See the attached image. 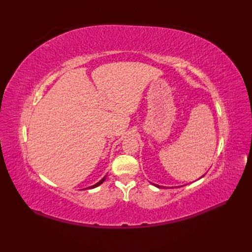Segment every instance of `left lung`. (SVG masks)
Masks as SVG:
<instances>
[{
	"label": "left lung",
	"mask_w": 252,
	"mask_h": 252,
	"mask_svg": "<svg viewBox=\"0 0 252 252\" xmlns=\"http://www.w3.org/2000/svg\"><path fill=\"white\" fill-rule=\"evenodd\" d=\"M156 186H157V187H160V186H159V185H156Z\"/></svg>",
	"instance_id": "left-lung-1"
}]
</instances>
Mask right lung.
<instances>
[{
    "label": "right lung",
    "mask_w": 252,
    "mask_h": 252,
    "mask_svg": "<svg viewBox=\"0 0 252 252\" xmlns=\"http://www.w3.org/2000/svg\"><path fill=\"white\" fill-rule=\"evenodd\" d=\"M105 179H106V176H104V178L101 179V180L98 182V183H96L95 185H92V186H89V187H87V189H94V187H97L98 185H100L101 183H103V182L105 181Z\"/></svg>",
    "instance_id": "add662e5"
}]
</instances>
